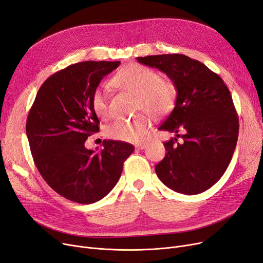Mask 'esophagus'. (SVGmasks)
Listing matches in <instances>:
<instances>
[{
  "instance_id": "obj_1",
  "label": "esophagus",
  "mask_w": 263,
  "mask_h": 263,
  "mask_svg": "<svg viewBox=\"0 0 263 263\" xmlns=\"http://www.w3.org/2000/svg\"><path fill=\"white\" fill-rule=\"evenodd\" d=\"M147 145H148V144H147V143H144V142H143V143H138V144L135 145V148H136V149H141V151H142V149H145V148L147 147Z\"/></svg>"
}]
</instances>
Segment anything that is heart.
Returning a JSON list of instances; mask_svg holds the SVG:
<instances>
[{
    "instance_id": "heart-1",
    "label": "heart",
    "mask_w": 263,
    "mask_h": 263,
    "mask_svg": "<svg viewBox=\"0 0 263 263\" xmlns=\"http://www.w3.org/2000/svg\"><path fill=\"white\" fill-rule=\"evenodd\" d=\"M112 84L128 92L138 96V108L144 109L154 117H161L173 109L177 89L170 81H163L157 71L141 64H130L120 70L112 79ZM110 86L101 83L93 91L91 104L96 115L104 119L109 114ZM151 119L140 116L132 120H116L106 128L108 138L138 143L151 128Z\"/></svg>"
}]
</instances>
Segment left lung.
I'll return each instance as SVG.
<instances>
[{
  "label": "left lung",
  "mask_w": 263,
  "mask_h": 263,
  "mask_svg": "<svg viewBox=\"0 0 263 263\" xmlns=\"http://www.w3.org/2000/svg\"><path fill=\"white\" fill-rule=\"evenodd\" d=\"M142 64L165 73L177 89L175 107L159 130L182 132V143H164L165 156L156 166L163 184L184 195H198L220 179L238 138V118L222 79L185 54L139 57Z\"/></svg>",
  "instance_id": "8db88e82"
}]
</instances>
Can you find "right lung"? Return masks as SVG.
<instances>
[{
	"instance_id": "right-lung-1",
	"label": "right lung",
	"mask_w": 263,
	"mask_h": 263,
	"mask_svg": "<svg viewBox=\"0 0 263 263\" xmlns=\"http://www.w3.org/2000/svg\"><path fill=\"white\" fill-rule=\"evenodd\" d=\"M120 62L85 61L52 74L41 86L27 119L31 154L45 181L60 196L81 204L103 199L120 178L133 145L104 140L103 148L87 149L99 131L91 104L95 89Z\"/></svg>"
}]
</instances>
